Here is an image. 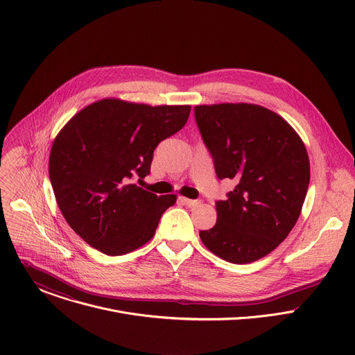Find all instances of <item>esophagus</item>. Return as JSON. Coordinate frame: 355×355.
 Listing matches in <instances>:
<instances>
[{"label":"esophagus","instance_id":"esophagus-1","mask_svg":"<svg viewBox=\"0 0 355 355\" xmlns=\"http://www.w3.org/2000/svg\"><path fill=\"white\" fill-rule=\"evenodd\" d=\"M180 200L182 202L184 205H188V207H198L200 204V200H198V199H188V198H184V196H181Z\"/></svg>","mask_w":355,"mask_h":355}]
</instances>
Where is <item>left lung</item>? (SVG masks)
<instances>
[{"label":"left lung","mask_w":355,"mask_h":355,"mask_svg":"<svg viewBox=\"0 0 355 355\" xmlns=\"http://www.w3.org/2000/svg\"><path fill=\"white\" fill-rule=\"evenodd\" d=\"M195 119L218 177L237 184L216 202L215 226L199 237L222 260L257 261L302 212L311 180L305 143L282 116L256 104L196 105Z\"/></svg>","instance_id":"left-lung-1"}]
</instances>
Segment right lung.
Returning <instances> with one entry per match:
<instances>
[{
  "instance_id": "right-lung-1",
  "label": "right lung",
  "mask_w": 355,
  "mask_h": 355,
  "mask_svg": "<svg viewBox=\"0 0 355 355\" xmlns=\"http://www.w3.org/2000/svg\"><path fill=\"white\" fill-rule=\"evenodd\" d=\"M191 105L95 101L58 133L49 157L56 202L70 227L107 256H122L155 236L177 195H160L132 180L150 173L157 144L185 123Z\"/></svg>"
}]
</instances>
